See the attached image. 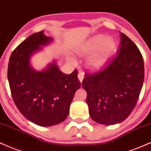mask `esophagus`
I'll return each mask as SVG.
<instances>
[{
	"label": "esophagus",
	"instance_id": "34e87169",
	"mask_svg": "<svg viewBox=\"0 0 151 151\" xmlns=\"http://www.w3.org/2000/svg\"><path fill=\"white\" fill-rule=\"evenodd\" d=\"M78 78L80 82L82 83L83 78H84V73H83V72H80L78 73Z\"/></svg>",
	"mask_w": 151,
	"mask_h": 151
}]
</instances>
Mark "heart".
<instances>
[{
    "label": "heart",
    "instance_id": "1",
    "mask_svg": "<svg viewBox=\"0 0 151 151\" xmlns=\"http://www.w3.org/2000/svg\"><path fill=\"white\" fill-rule=\"evenodd\" d=\"M116 45V42L113 38L97 35L80 46L76 49V53L81 56L90 54L87 58V64L91 68H97L105 63L114 51ZM72 61H74V60L72 59Z\"/></svg>",
    "mask_w": 151,
    "mask_h": 151
}]
</instances>
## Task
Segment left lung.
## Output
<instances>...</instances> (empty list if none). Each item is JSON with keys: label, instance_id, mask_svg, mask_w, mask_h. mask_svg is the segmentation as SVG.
I'll use <instances>...</instances> for the list:
<instances>
[{"label": "left lung", "instance_id": "8db88e82", "mask_svg": "<svg viewBox=\"0 0 151 151\" xmlns=\"http://www.w3.org/2000/svg\"><path fill=\"white\" fill-rule=\"evenodd\" d=\"M120 38L116 55L96 71L86 74L82 82L90 117L100 124L124 121L137 103L144 81L139 49L124 33Z\"/></svg>", "mask_w": 151, "mask_h": 151}]
</instances>
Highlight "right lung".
<instances>
[{
    "mask_svg": "<svg viewBox=\"0 0 151 151\" xmlns=\"http://www.w3.org/2000/svg\"><path fill=\"white\" fill-rule=\"evenodd\" d=\"M53 40L44 31L30 35L12 51L8 68L10 91L17 109L29 121L44 127L64 121L74 94L81 87L77 70L66 75L56 61L42 70L32 66V56Z\"/></svg>",
    "mask_w": 151,
    "mask_h": 151,
    "instance_id": "right-lung-1",
    "label": "right lung"
}]
</instances>
